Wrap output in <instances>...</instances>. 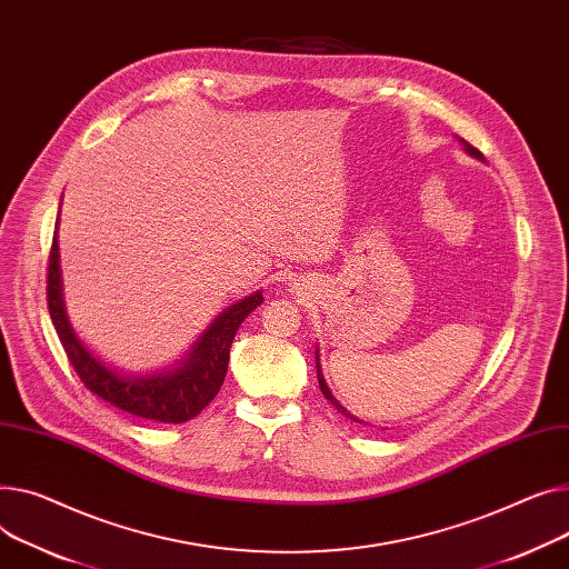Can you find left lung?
Here are the masks:
<instances>
[{
  "mask_svg": "<svg viewBox=\"0 0 569 569\" xmlns=\"http://www.w3.org/2000/svg\"><path fill=\"white\" fill-rule=\"evenodd\" d=\"M462 141V146H465V150H467V153L471 156V158H476V160H482V153H480V150L478 148H473L469 141H465V139H460ZM316 368H318V385H320V391L325 393V398L340 411V413H343L346 416V419H352L355 423H363V421H359L357 419V416H352L343 405H340L333 396H331V391H329V387H327V382H325V377H322V368H320V359H318V352H316ZM368 426V423H366Z\"/></svg>",
  "mask_w": 569,
  "mask_h": 569,
  "instance_id": "8db88e82",
  "label": "left lung"
}]
</instances>
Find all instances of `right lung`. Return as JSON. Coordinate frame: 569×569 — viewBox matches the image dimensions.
Instances as JSON below:
<instances>
[{"label":"right lung","mask_w":569,"mask_h":569,"mask_svg":"<svg viewBox=\"0 0 569 569\" xmlns=\"http://www.w3.org/2000/svg\"><path fill=\"white\" fill-rule=\"evenodd\" d=\"M260 301L262 292L258 290L219 313L212 325L199 336L192 350L171 370L153 375H126L100 361L84 346V340L74 333L63 305L57 231L52 238L48 260V309L72 368L78 370L80 380L89 391H93L109 405L141 416V419L148 421L184 423L194 419L197 413L203 411V407L210 405V400L219 393L223 385L236 331L242 320L256 307H260Z\"/></svg>","instance_id":"right-lung-1"}]
</instances>
